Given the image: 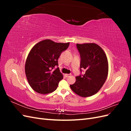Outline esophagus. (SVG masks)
Instances as JSON below:
<instances>
[{
	"label": "esophagus",
	"mask_w": 131,
	"mask_h": 131,
	"mask_svg": "<svg viewBox=\"0 0 131 131\" xmlns=\"http://www.w3.org/2000/svg\"><path fill=\"white\" fill-rule=\"evenodd\" d=\"M64 75H65V77H66V78H67V77H69L71 76V74H66Z\"/></svg>",
	"instance_id": "1"
}]
</instances>
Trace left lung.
<instances>
[{
	"label": "left lung",
	"instance_id": "left-lung-1",
	"mask_svg": "<svg viewBox=\"0 0 131 131\" xmlns=\"http://www.w3.org/2000/svg\"><path fill=\"white\" fill-rule=\"evenodd\" d=\"M81 57V68L86 72L82 76L77 77L76 81L70 88L82 97L97 93L105 83L108 74V62L106 54L95 43H77Z\"/></svg>",
	"mask_w": 131,
	"mask_h": 131
}]
</instances>
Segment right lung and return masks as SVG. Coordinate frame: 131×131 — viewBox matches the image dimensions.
I'll list each match as a JSON object with an SVG mask.
<instances>
[{"label":"right lung","mask_w":131,"mask_h":131,"mask_svg":"<svg viewBox=\"0 0 131 131\" xmlns=\"http://www.w3.org/2000/svg\"><path fill=\"white\" fill-rule=\"evenodd\" d=\"M69 42H55L45 39L36 43L29 52L25 63V73L29 85L39 93H51L56 90L63 78L59 69L52 71L58 66V59Z\"/></svg>","instance_id":"right-lung-1"}]
</instances>
